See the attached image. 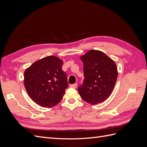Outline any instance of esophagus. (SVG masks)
Returning <instances> with one entry per match:
<instances>
[{"label": "esophagus", "instance_id": "34e87169", "mask_svg": "<svg viewBox=\"0 0 147 147\" xmlns=\"http://www.w3.org/2000/svg\"><path fill=\"white\" fill-rule=\"evenodd\" d=\"M77 83H74V84H70V87H71V88H77Z\"/></svg>", "mask_w": 147, "mask_h": 147}]
</instances>
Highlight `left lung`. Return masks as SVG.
<instances>
[{"label":"left lung","mask_w":147,"mask_h":147,"mask_svg":"<svg viewBox=\"0 0 147 147\" xmlns=\"http://www.w3.org/2000/svg\"><path fill=\"white\" fill-rule=\"evenodd\" d=\"M84 79L78 91L90 104L105 101L112 94L118 77L116 64L104 53L91 50L80 57Z\"/></svg>","instance_id":"8db88e82"}]
</instances>
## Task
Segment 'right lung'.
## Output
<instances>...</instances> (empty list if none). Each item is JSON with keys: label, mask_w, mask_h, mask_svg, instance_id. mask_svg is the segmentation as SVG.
<instances>
[{"label": "right lung", "mask_w": 147, "mask_h": 147, "mask_svg": "<svg viewBox=\"0 0 147 147\" xmlns=\"http://www.w3.org/2000/svg\"><path fill=\"white\" fill-rule=\"evenodd\" d=\"M63 62L55 56L35 61L24 73V86L33 101L44 107L59 104L68 86Z\"/></svg>", "instance_id": "right-lung-1"}]
</instances>
